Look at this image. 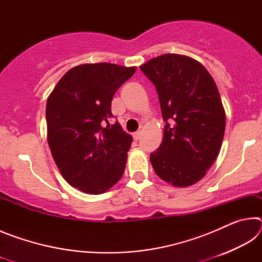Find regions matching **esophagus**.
<instances>
[{
  "mask_svg": "<svg viewBox=\"0 0 262 262\" xmlns=\"http://www.w3.org/2000/svg\"><path fill=\"white\" fill-rule=\"evenodd\" d=\"M141 132H136V133H134V134H133V139H134L135 141H139L140 139H141Z\"/></svg>",
  "mask_w": 262,
  "mask_h": 262,
  "instance_id": "34e87169",
  "label": "esophagus"
}]
</instances>
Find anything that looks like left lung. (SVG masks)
<instances>
[{"label": "left lung", "instance_id": "left-lung-1", "mask_svg": "<svg viewBox=\"0 0 262 262\" xmlns=\"http://www.w3.org/2000/svg\"><path fill=\"white\" fill-rule=\"evenodd\" d=\"M156 86L164 137L150 162L162 180L187 187L207 174L220 154L225 111L211 75L200 62L164 54L140 66Z\"/></svg>", "mask_w": 262, "mask_h": 262}]
</instances>
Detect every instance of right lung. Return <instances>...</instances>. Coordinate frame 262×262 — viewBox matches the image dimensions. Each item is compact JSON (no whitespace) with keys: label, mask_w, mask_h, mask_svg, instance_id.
Here are the masks:
<instances>
[{"label":"right lung","mask_w":262,"mask_h":262,"mask_svg":"<svg viewBox=\"0 0 262 262\" xmlns=\"http://www.w3.org/2000/svg\"><path fill=\"white\" fill-rule=\"evenodd\" d=\"M136 67L100 62L69 69L46 104L47 141L66 181L88 194H101L121 179L132 135L111 125L113 96Z\"/></svg>","instance_id":"1"}]
</instances>
